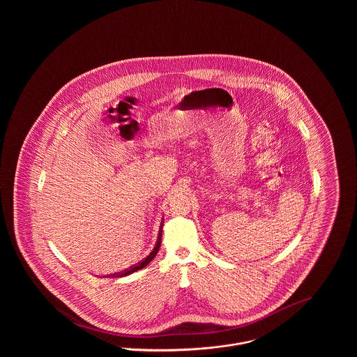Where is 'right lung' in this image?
Returning <instances> with one entry per match:
<instances>
[{"instance_id": "add662e5", "label": "right lung", "mask_w": 357, "mask_h": 357, "mask_svg": "<svg viewBox=\"0 0 357 357\" xmlns=\"http://www.w3.org/2000/svg\"><path fill=\"white\" fill-rule=\"evenodd\" d=\"M162 227H163V222L160 223V227H159V233H158V238H156V242H155V246H153V250H151V253L147 255L142 262H139L136 266L134 268H131L130 271H127V272L121 273L119 274V277H123V275H128V274H131V273L137 272V271H140V269H143V268H146L151 261H153V258H155V255L156 253L159 252V248H160V243H162Z\"/></svg>"}]
</instances>
